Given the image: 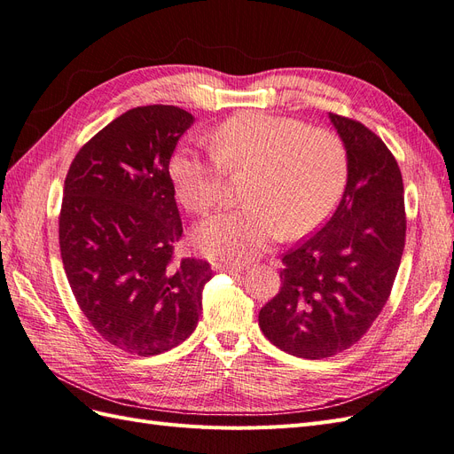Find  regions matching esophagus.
Returning a JSON list of instances; mask_svg holds the SVG:
<instances>
[{
	"mask_svg": "<svg viewBox=\"0 0 454 454\" xmlns=\"http://www.w3.org/2000/svg\"><path fill=\"white\" fill-rule=\"evenodd\" d=\"M214 270H215V272H227V274H239L240 270H244V267H240V265H222V263H214Z\"/></svg>",
	"mask_w": 454,
	"mask_h": 454,
	"instance_id": "34e87169",
	"label": "esophagus"
}]
</instances>
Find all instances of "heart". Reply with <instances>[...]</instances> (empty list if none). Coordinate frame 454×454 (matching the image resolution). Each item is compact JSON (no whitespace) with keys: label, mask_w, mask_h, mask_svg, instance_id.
Masks as SVG:
<instances>
[{"label":"heart","mask_w":454,"mask_h":454,"mask_svg":"<svg viewBox=\"0 0 454 454\" xmlns=\"http://www.w3.org/2000/svg\"><path fill=\"white\" fill-rule=\"evenodd\" d=\"M214 159L177 149L168 174L189 212L208 214L223 199L225 172L248 170L239 210L215 214L195 229L200 254L223 263H246L282 232L305 237L333 212L347 185L348 157L339 136L294 117L244 112L212 134Z\"/></svg>","instance_id":"1"}]
</instances>
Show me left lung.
<instances>
[{"label": "left lung", "instance_id": "left-lung-1", "mask_svg": "<svg viewBox=\"0 0 454 454\" xmlns=\"http://www.w3.org/2000/svg\"><path fill=\"white\" fill-rule=\"evenodd\" d=\"M347 149V187L324 227L284 254L282 287L259 310L280 350L322 360L356 345L387 305L405 246L402 172L362 122L329 114Z\"/></svg>", "mask_w": 454, "mask_h": 454}]
</instances>
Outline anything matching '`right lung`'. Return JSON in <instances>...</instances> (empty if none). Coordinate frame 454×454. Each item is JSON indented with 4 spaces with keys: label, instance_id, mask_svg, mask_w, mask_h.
Returning <instances> with one entry per match:
<instances>
[{
    "label": "right lung",
    "instance_id": "obj_1",
    "mask_svg": "<svg viewBox=\"0 0 454 454\" xmlns=\"http://www.w3.org/2000/svg\"><path fill=\"white\" fill-rule=\"evenodd\" d=\"M195 117L176 106L129 109L79 149L59 217L67 282L109 345L157 356L195 332L208 261H174L182 219L168 164Z\"/></svg>",
    "mask_w": 454,
    "mask_h": 454
}]
</instances>
